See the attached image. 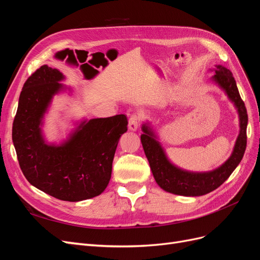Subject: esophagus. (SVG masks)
<instances>
[{
  "mask_svg": "<svg viewBox=\"0 0 260 260\" xmlns=\"http://www.w3.org/2000/svg\"><path fill=\"white\" fill-rule=\"evenodd\" d=\"M140 117L138 115H132L129 119V130L137 131L139 128Z\"/></svg>",
  "mask_w": 260,
  "mask_h": 260,
  "instance_id": "obj_1",
  "label": "esophagus"
}]
</instances>
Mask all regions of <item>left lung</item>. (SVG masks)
I'll return each instance as SVG.
<instances>
[{"label":"left lung","instance_id":"obj_1","mask_svg":"<svg viewBox=\"0 0 260 260\" xmlns=\"http://www.w3.org/2000/svg\"><path fill=\"white\" fill-rule=\"evenodd\" d=\"M209 70L215 72L210 80L219 86L233 103L240 121V132L233 151L222 165L216 169L201 172L180 168L169 159L152 123L146 120L141 127L143 131L141 135V142L156 183L164 191L176 195L201 196L216 190L231 176L245 153L248 117L245 104L240 96L237 82L230 70L221 65H215V68Z\"/></svg>","mask_w":260,"mask_h":260}]
</instances>
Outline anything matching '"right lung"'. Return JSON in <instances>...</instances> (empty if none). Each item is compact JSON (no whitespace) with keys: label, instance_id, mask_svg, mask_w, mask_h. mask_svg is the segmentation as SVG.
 Here are the masks:
<instances>
[{"label":"right lung","instance_id":"obj_1","mask_svg":"<svg viewBox=\"0 0 260 260\" xmlns=\"http://www.w3.org/2000/svg\"><path fill=\"white\" fill-rule=\"evenodd\" d=\"M99 72L93 69L90 77ZM66 77L43 65L22 86L13 122V143L19 166L31 185L55 199L68 202L89 200L104 192L112 177L118 141L127 132L124 115L82 118L61 142H48L44 117L55 95L74 89L61 83Z\"/></svg>","mask_w":260,"mask_h":260}]
</instances>
